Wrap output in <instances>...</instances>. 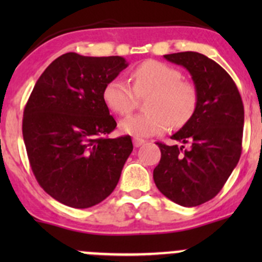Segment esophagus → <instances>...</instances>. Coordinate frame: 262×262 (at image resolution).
Instances as JSON below:
<instances>
[{
    "label": "esophagus",
    "mask_w": 262,
    "mask_h": 262,
    "mask_svg": "<svg viewBox=\"0 0 262 262\" xmlns=\"http://www.w3.org/2000/svg\"><path fill=\"white\" fill-rule=\"evenodd\" d=\"M144 143H146V141H144V139H142V138H134L133 139L134 147H141V146H143Z\"/></svg>",
    "instance_id": "1"
}]
</instances>
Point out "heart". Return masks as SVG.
Masks as SVG:
<instances>
[{"instance_id":"heart-1","label":"heart","mask_w":262,"mask_h":262,"mask_svg":"<svg viewBox=\"0 0 262 262\" xmlns=\"http://www.w3.org/2000/svg\"><path fill=\"white\" fill-rule=\"evenodd\" d=\"M133 87L121 78L107 82L102 99L112 112L128 115L138 105V96H152L147 101L149 113L129 116L119 124L121 133L146 138L165 133L171 126H182L195 114L198 90L192 82L182 80L178 68L157 60H147L132 72Z\"/></svg>"}]
</instances>
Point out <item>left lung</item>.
<instances>
[{
  "instance_id": "left-lung-1",
  "label": "left lung",
  "mask_w": 262,
  "mask_h": 262,
  "mask_svg": "<svg viewBox=\"0 0 262 262\" xmlns=\"http://www.w3.org/2000/svg\"><path fill=\"white\" fill-rule=\"evenodd\" d=\"M186 68L198 90L195 114L171 139L182 143L161 149L153 170L157 189L182 207H196L213 199L238 163L245 112L231 76L210 58L196 52L163 55ZM189 148L184 149V144Z\"/></svg>"
}]
</instances>
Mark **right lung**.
I'll return each instance as SVG.
<instances>
[{
  "label": "right lung",
  "instance_id": "right-lung-1",
  "mask_svg": "<svg viewBox=\"0 0 262 262\" xmlns=\"http://www.w3.org/2000/svg\"><path fill=\"white\" fill-rule=\"evenodd\" d=\"M125 58L66 53L41 73L28 100L23 137L31 170L47 194L84 209L106 199L133 150L102 99L105 84L128 67Z\"/></svg>",
  "mask_w": 262,
  "mask_h": 262
}]
</instances>
